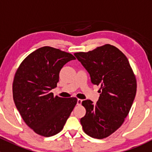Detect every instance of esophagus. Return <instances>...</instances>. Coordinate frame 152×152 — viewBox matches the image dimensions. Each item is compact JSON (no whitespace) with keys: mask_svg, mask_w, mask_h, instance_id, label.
Wrapping results in <instances>:
<instances>
[{"mask_svg":"<svg viewBox=\"0 0 152 152\" xmlns=\"http://www.w3.org/2000/svg\"><path fill=\"white\" fill-rule=\"evenodd\" d=\"M82 99H77V105H81L82 104Z\"/></svg>","mask_w":152,"mask_h":152,"instance_id":"obj_1","label":"esophagus"}]
</instances>
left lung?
Listing matches in <instances>:
<instances>
[{
	"label": "left lung",
	"instance_id": "left-lung-1",
	"mask_svg": "<svg viewBox=\"0 0 152 152\" xmlns=\"http://www.w3.org/2000/svg\"><path fill=\"white\" fill-rule=\"evenodd\" d=\"M74 55L90 74L92 83L101 86L96 104L88 99L82 102L86 114L81 124L87 135L103 139L115 132L128 115L137 90L135 76L126 56L113 45Z\"/></svg>",
	"mask_w": 152,
	"mask_h": 152
}]
</instances>
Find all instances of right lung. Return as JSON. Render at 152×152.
<instances>
[{
  "label": "right lung",
  "instance_id": "add662e5",
  "mask_svg": "<svg viewBox=\"0 0 152 152\" xmlns=\"http://www.w3.org/2000/svg\"><path fill=\"white\" fill-rule=\"evenodd\" d=\"M76 58L59 49L45 46L28 55L18 67L13 82V99L25 123L37 134L50 137L63 129L77 103L50 93L62 67Z\"/></svg>",
  "mask_w": 152,
  "mask_h": 152
}]
</instances>
